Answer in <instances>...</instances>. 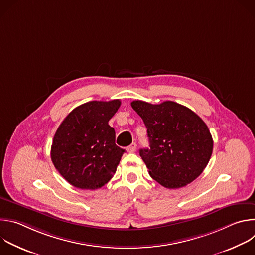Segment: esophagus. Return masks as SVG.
Here are the masks:
<instances>
[{
	"instance_id": "34e87169",
	"label": "esophagus",
	"mask_w": 255,
	"mask_h": 255,
	"mask_svg": "<svg viewBox=\"0 0 255 255\" xmlns=\"http://www.w3.org/2000/svg\"><path fill=\"white\" fill-rule=\"evenodd\" d=\"M136 148H137V144H136L135 142H133V143L130 145V146L127 147V151L130 152V153H132V152H135V151H136Z\"/></svg>"
}]
</instances>
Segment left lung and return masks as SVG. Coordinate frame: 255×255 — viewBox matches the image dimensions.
I'll return each mask as SVG.
<instances>
[{
    "instance_id": "1",
    "label": "left lung",
    "mask_w": 255,
    "mask_h": 255,
    "mask_svg": "<svg viewBox=\"0 0 255 255\" xmlns=\"http://www.w3.org/2000/svg\"><path fill=\"white\" fill-rule=\"evenodd\" d=\"M147 128L149 148L139 153L150 176L167 189L191 184L207 166L213 139L206 123L191 109L172 101L131 103Z\"/></svg>"
}]
</instances>
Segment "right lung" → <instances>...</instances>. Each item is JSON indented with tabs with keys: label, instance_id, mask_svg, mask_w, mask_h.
I'll list each match as a JSON object with an SVG mask.
<instances>
[{
	"label": "right lung",
	"instance_id": "1",
	"mask_svg": "<svg viewBox=\"0 0 255 255\" xmlns=\"http://www.w3.org/2000/svg\"><path fill=\"white\" fill-rule=\"evenodd\" d=\"M120 100L91 101L74 109L55 132L51 160L70 185L82 190L102 188L116 172L124 149L109 125Z\"/></svg>",
	"mask_w": 255,
	"mask_h": 255
}]
</instances>
